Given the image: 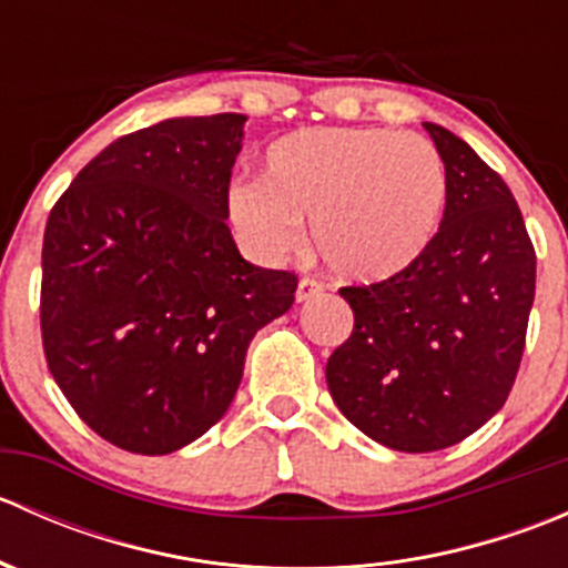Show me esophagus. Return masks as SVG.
I'll return each mask as SVG.
<instances>
[{
	"instance_id": "34e87169",
	"label": "esophagus",
	"mask_w": 568,
	"mask_h": 568,
	"mask_svg": "<svg viewBox=\"0 0 568 568\" xmlns=\"http://www.w3.org/2000/svg\"><path fill=\"white\" fill-rule=\"evenodd\" d=\"M321 294H324V285L313 277H302L300 285H296V302H311Z\"/></svg>"
}]
</instances>
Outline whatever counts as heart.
Wrapping results in <instances>:
<instances>
[{"instance_id": "b5f03b06", "label": "heart", "mask_w": 568, "mask_h": 568, "mask_svg": "<svg viewBox=\"0 0 568 568\" xmlns=\"http://www.w3.org/2000/svg\"><path fill=\"white\" fill-rule=\"evenodd\" d=\"M227 220L261 261H283L305 236L343 280L382 283L434 242L448 173L434 142L379 125H332L283 136L263 178L227 186Z\"/></svg>"}]
</instances>
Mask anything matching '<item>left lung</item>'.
<instances>
[{
  "instance_id": "obj_1",
  "label": "left lung",
  "mask_w": 568,
  "mask_h": 568,
  "mask_svg": "<svg viewBox=\"0 0 568 568\" xmlns=\"http://www.w3.org/2000/svg\"><path fill=\"white\" fill-rule=\"evenodd\" d=\"M423 125L448 173L437 236L406 272L341 288L354 329L326 363L348 423L404 454L450 448L500 412L536 294V252L511 189L454 131Z\"/></svg>"
}]
</instances>
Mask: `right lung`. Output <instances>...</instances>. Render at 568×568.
<instances>
[{
  "label": "right lung",
  "mask_w": 568,
  "mask_h": 568,
  "mask_svg": "<svg viewBox=\"0 0 568 568\" xmlns=\"http://www.w3.org/2000/svg\"><path fill=\"white\" fill-rule=\"evenodd\" d=\"M244 123L170 118L120 136L45 222V363L77 415L131 454L203 437L255 332L294 305V274L252 266L225 225Z\"/></svg>",
  "instance_id": "right-lung-1"
}]
</instances>
